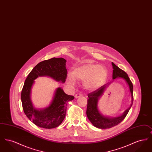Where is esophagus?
I'll return each instance as SVG.
<instances>
[{
    "instance_id": "34e87169",
    "label": "esophagus",
    "mask_w": 152,
    "mask_h": 152,
    "mask_svg": "<svg viewBox=\"0 0 152 152\" xmlns=\"http://www.w3.org/2000/svg\"><path fill=\"white\" fill-rule=\"evenodd\" d=\"M81 96H82V94H77L75 95V98H78V97H80Z\"/></svg>"
}]
</instances>
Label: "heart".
Instances as JSON below:
<instances>
[{
    "label": "heart",
    "mask_w": 152,
    "mask_h": 152,
    "mask_svg": "<svg viewBox=\"0 0 152 152\" xmlns=\"http://www.w3.org/2000/svg\"><path fill=\"white\" fill-rule=\"evenodd\" d=\"M108 71L104 65L87 62L75 68L72 74L67 77V83L73 84L75 79L84 81V86L88 90L95 91L102 87L108 77Z\"/></svg>",
    "instance_id": "heart-1"
}]
</instances>
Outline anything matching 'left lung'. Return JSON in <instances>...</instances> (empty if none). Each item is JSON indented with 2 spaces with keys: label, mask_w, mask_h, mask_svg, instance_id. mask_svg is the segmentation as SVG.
<instances>
[{
  "label": "left lung",
  "mask_w": 152,
  "mask_h": 152,
  "mask_svg": "<svg viewBox=\"0 0 152 152\" xmlns=\"http://www.w3.org/2000/svg\"><path fill=\"white\" fill-rule=\"evenodd\" d=\"M112 65L113 66V79H115L116 78H122L125 80L129 87L132 101L131 104L129 108L127 109L121 116L116 117H109L107 116H104L99 112L97 108V103L99 98L103 94L104 91L106 87L108 86L110 83L106 84L102 87L99 88L98 89L94 91V92L88 94V99L87 104V116L91 121V123L93 124V125L96 128L100 129H108L113 126H115L118 124L121 123L123 120L125 118L127 114L129 112L131 107L132 106L133 102V87L132 83L131 82L129 77L127 73L124 72L121 69L115 65L113 62L112 63Z\"/></svg>",
  "instance_id": "obj_1"
}]
</instances>
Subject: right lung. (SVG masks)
Wrapping results in <instances>:
<instances>
[{
    "label": "right lung",
    "mask_w": 152,
    "mask_h": 152,
    "mask_svg": "<svg viewBox=\"0 0 152 152\" xmlns=\"http://www.w3.org/2000/svg\"><path fill=\"white\" fill-rule=\"evenodd\" d=\"M66 61L62 58L44 60L33 68L25 80L21 93L23 109L29 120L37 126L45 129L58 127L65 118L67 102L75 98L66 94L59 87L55 91L51 104L45 108H35L31 100V88L34 80L39 76H48L57 81L65 83L67 76Z\"/></svg>",
    "instance_id": "obj_1"
}]
</instances>
